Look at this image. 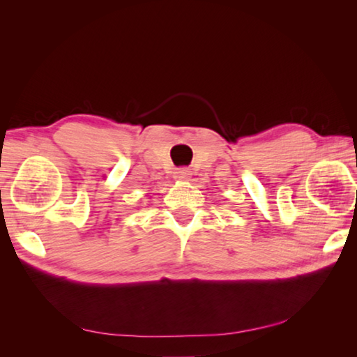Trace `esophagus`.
<instances>
[{
  "instance_id": "obj_1",
  "label": "esophagus",
  "mask_w": 357,
  "mask_h": 357,
  "mask_svg": "<svg viewBox=\"0 0 357 357\" xmlns=\"http://www.w3.org/2000/svg\"><path fill=\"white\" fill-rule=\"evenodd\" d=\"M190 174H192V172L188 170V169H179L176 172V178L181 179V181H185V179L190 178Z\"/></svg>"
}]
</instances>
